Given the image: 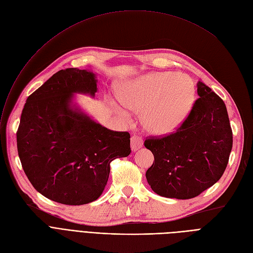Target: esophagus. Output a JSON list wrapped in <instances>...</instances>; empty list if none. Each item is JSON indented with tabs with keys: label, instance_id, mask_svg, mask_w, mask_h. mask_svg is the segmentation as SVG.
<instances>
[{
	"label": "esophagus",
	"instance_id": "esophagus-1",
	"mask_svg": "<svg viewBox=\"0 0 253 253\" xmlns=\"http://www.w3.org/2000/svg\"><path fill=\"white\" fill-rule=\"evenodd\" d=\"M142 146H143V141H142L141 137H139L137 135L131 136V138H130V148H131V150L137 151Z\"/></svg>",
	"mask_w": 253,
	"mask_h": 253
}]
</instances>
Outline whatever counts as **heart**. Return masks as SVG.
<instances>
[{
	"label": "heart",
	"mask_w": 253,
	"mask_h": 253,
	"mask_svg": "<svg viewBox=\"0 0 253 253\" xmlns=\"http://www.w3.org/2000/svg\"><path fill=\"white\" fill-rule=\"evenodd\" d=\"M113 106L125 115L142 111V124L156 136L171 134L182 126L195 104L196 87L183 73L156 72L124 83Z\"/></svg>",
	"instance_id": "heart-1"
}]
</instances>
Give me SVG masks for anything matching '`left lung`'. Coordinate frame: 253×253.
Masks as SVG:
<instances>
[{"instance_id": "1", "label": "left lung", "mask_w": 253, "mask_h": 253, "mask_svg": "<svg viewBox=\"0 0 253 253\" xmlns=\"http://www.w3.org/2000/svg\"><path fill=\"white\" fill-rule=\"evenodd\" d=\"M199 99L176 133L145 140L154 155L146 179L162 197L187 200L218 181L233 147L224 102L205 83H197Z\"/></svg>"}]
</instances>
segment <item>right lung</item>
<instances>
[{
    "label": "right lung",
    "instance_id": "add662e5",
    "mask_svg": "<svg viewBox=\"0 0 253 253\" xmlns=\"http://www.w3.org/2000/svg\"><path fill=\"white\" fill-rule=\"evenodd\" d=\"M98 79L90 70L58 71L27 99L17 129L22 169L41 195L65 205L97 200L110 163L130 153L129 134L95 122L74 102L94 98Z\"/></svg>",
    "mask_w": 253,
    "mask_h": 253
}]
</instances>
